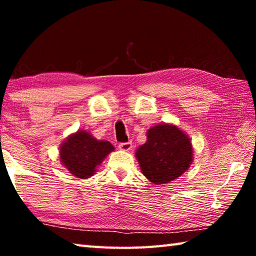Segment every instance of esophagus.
Here are the masks:
<instances>
[{
  "label": "esophagus",
  "mask_w": 256,
  "mask_h": 256,
  "mask_svg": "<svg viewBox=\"0 0 256 256\" xmlns=\"http://www.w3.org/2000/svg\"><path fill=\"white\" fill-rule=\"evenodd\" d=\"M118 148L123 151H130L132 149V144L131 142H122L118 144Z\"/></svg>",
  "instance_id": "1"
}]
</instances>
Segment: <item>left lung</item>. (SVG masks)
Listing matches in <instances>:
<instances>
[{
  "instance_id": "1",
  "label": "left lung",
  "mask_w": 256,
  "mask_h": 256,
  "mask_svg": "<svg viewBox=\"0 0 256 256\" xmlns=\"http://www.w3.org/2000/svg\"><path fill=\"white\" fill-rule=\"evenodd\" d=\"M136 157L141 172L151 183L167 184L188 170L193 162L190 138L174 124H157L146 132V141Z\"/></svg>"
}]
</instances>
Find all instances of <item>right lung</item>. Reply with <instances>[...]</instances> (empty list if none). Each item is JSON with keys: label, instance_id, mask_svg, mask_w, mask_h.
<instances>
[{"label": "right lung", "instance_id": "obj_1", "mask_svg": "<svg viewBox=\"0 0 256 256\" xmlns=\"http://www.w3.org/2000/svg\"><path fill=\"white\" fill-rule=\"evenodd\" d=\"M114 146L108 141L97 140L88 131H76L68 136L60 146V164L78 178L86 180L94 175Z\"/></svg>", "mask_w": 256, "mask_h": 256}]
</instances>
